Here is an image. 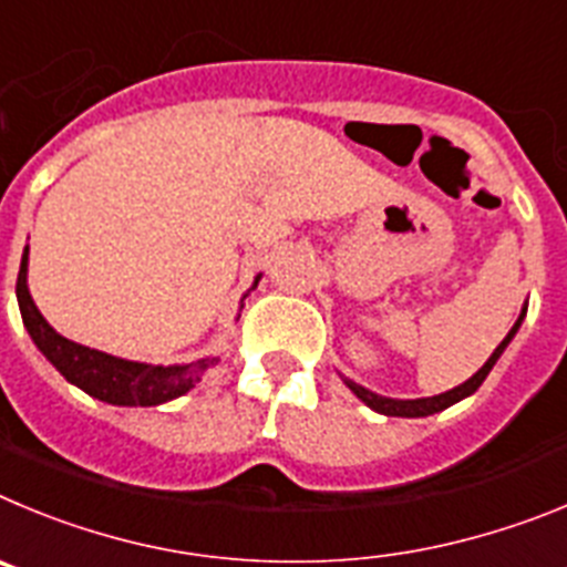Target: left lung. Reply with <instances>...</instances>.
<instances>
[{
	"instance_id": "obj_1",
	"label": "left lung",
	"mask_w": 567,
	"mask_h": 567,
	"mask_svg": "<svg viewBox=\"0 0 567 567\" xmlns=\"http://www.w3.org/2000/svg\"><path fill=\"white\" fill-rule=\"evenodd\" d=\"M525 310H528V305H525V308L519 310V319L514 321V328L508 330L506 339L499 341L497 350H494V353L488 355L486 364H483L481 370L474 372L472 379L463 381V384H457L455 390H446V392H441V395H432V398H386V395H379V392L367 390V386L355 384L353 379H344V375H341V381H344V384L350 386V390H353L355 398H361V401H364V404L370 406V410L381 412V415H390V417H426V415H435V412L446 410V406L457 404V401H463V398H468V395H474V392H477V386H481L483 381H486V375H488V372H492V367L497 364V359H499V355H503V350H506V347L512 344L514 336H517L519 324H523V319H525Z\"/></svg>"
}]
</instances>
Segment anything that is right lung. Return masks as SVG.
<instances>
[{"label":"right lung","mask_w":567,"mask_h":567,"mask_svg":"<svg viewBox=\"0 0 567 567\" xmlns=\"http://www.w3.org/2000/svg\"><path fill=\"white\" fill-rule=\"evenodd\" d=\"M262 274H257L251 290ZM248 296V293H246ZM243 296V299H246ZM17 302L22 310V321L28 328L30 339L39 347V353L55 367V370L84 390L86 395L99 398L104 404L112 406H157L166 401L186 395L197 381L203 379V372L220 361V355H206V359L188 361V364H146V361H130L118 359V355L101 353L93 347H84L79 341L64 339L55 333L48 324L39 308H35L33 296L28 288V248L22 254V268H19L17 279ZM243 308V305H239ZM239 319V316H237Z\"/></svg>","instance_id":"right-lung-1"}]
</instances>
